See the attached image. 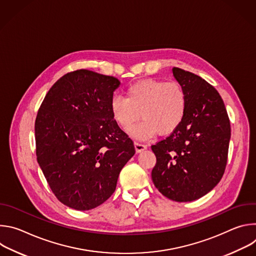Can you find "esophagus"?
I'll return each mask as SVG.
<instances>
[{
    "mask_svg": "<svg viewBox=\"0 0 256 256\" xmlns=\"http://www.w3.org/2000/svg\"><path fill=\"white\" fill-rule=\"evenodd\" d=\"M134 148H136V153H140L144 150L147 149L148 146L144 144H142V142H134Z\"/></svg>",
    "mask_w": 256,
    "mask_h": 256,
    "instance_id": "34e87169",
    "label": "esophagus"
}]
</instances>
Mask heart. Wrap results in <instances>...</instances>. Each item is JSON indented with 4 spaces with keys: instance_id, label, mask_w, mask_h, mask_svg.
Returning a JSON list of instances; mask_svg holds the SVG:
<instances>
[{
    "instance_id": "b5f03b06",
    "label": "heart",
    "mask_w": 256,
    "mask_h": 256,
    "mask_svg": "<svg viewBox=\"0 0 256 256\" xmlns=\"http://www.w3.org/2000/svg\"><path fill=\"white\" fill-rule=\"evenodd\" d=\"M126 98L114 96L110 101L112 120L124 130L144 118L130 134L148 140L157 132L168 134L181 124L186 110V94L178 83L146 79L130 85Z\"/></svg>"
}]
</instances>
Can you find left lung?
Returning a JSON list of instances; mask_svg holds the SVG:
<instances>
[{
    "label": "left lung",
    "instance_id": "left-lung-1",
    "mask_svg": "<svg viewBox=\"0 0 256 256\" xmlns=\"http://www.w3.org/2000/svg\"><path fill=\"white\" fill-rule=\"evenodd\" d=\"M172 72L186 94V110L180 126L151 147L157 159L152 180L169 200L192 202L210 192L225 172L230 120L210 84L179 68Z\"/></svg>",
    "mask_w": 256,
    "mask_h": 256
}]
</instances>
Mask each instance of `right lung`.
Returning <instances> with one entry per match:
<instances>
[{
    "mask_svg": "<svg viewBox=\"0 0 256 256\" xmlns=\"http://www.w3.org/2000/svg\"><path fill=\"white\" fill-rule=\"evenodd\" d=\"M120 82L89 70L58 79L35 120L38 162L56 198L78 210L112 196L134 155L132 140L112 120L110 101Z\"/></svg>",
    "mask_w": 256,
    "mask_h": 256,
    "instance_id": "add662e5",
    "label": "right lung"
}]
</instances>
